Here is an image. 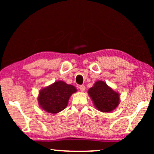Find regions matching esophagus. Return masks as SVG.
Here are the masks:
<instances>
[{"instance_id": "esophagus-1", "label": "esophagus", "mask_w": 154, "mask_h": 154, "mask_svg": "<svg viewBox=\"0 0 154 154\" xmlns=\"http://www.w3.org/2000/svg\"><path fill=\"white\" fill-rule=\"evenodd\" d=\"M79 90H81V92H83V91H84V90H85V85H80V86L79 87Z\"/></svg>"}]
</instances>
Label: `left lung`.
Listing matches in <instances>:
<instances>
[{
	"mask_svg": "<svg viewBox=\"0 0 154 154\" xmlns=\"http://www.w3.org/2000/svg\"><path fill=\"white\" fill-rule=\"evenodd\" d=\"M88 94L96 109L104 113L113 111L119 104V94L103 81H97L88 90Z\"/></svg>",
	"mask_w": 154,
	"mask_h": 154,
	"instance_id": "left-lung-1",
	"label": "left lung"
}]
</instances>
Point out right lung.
Here are the masks:
<instances>
[{
    "instance_id": "right-lung-1",
    "label": "right lung",
    "mask_w": 154,
    "mask_h": 154,
    "mask_svg": "<svg viewBox=\"0 0 154 154\" xmlns=\"http://www.w3.org/2000/svg\"><path fill=\"white\" fill-rule=\"evenodd\" d=\"M77 89L63 81H58L42 88L38 96L40 107L48 113L56 114L66 107L69 100Z\"/></svg>"
}]
</instances>
